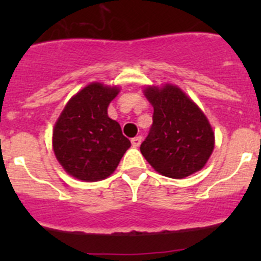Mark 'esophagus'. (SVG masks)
<instances>
[{"instance_id":"obj_1","label":"esophagus","mask_w":261,"mask_h":261,"mask_svg":"<svg viewBox=\"0 0 261 261\" xmlns=\"http://www.w3.org/2000/svg\"><path fill=\"white\" fill-rule=\"evenodd\" d=\"M141 141H143V138H141V136H136V138L131 139V144H133L134 147H139V146H140Z\"/></svg>"}]
</instances>
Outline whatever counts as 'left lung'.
I'll return each instance as SVG.
<instances>
[{"mask_svg": "<svg viewBox=\"0 0 261 261\" xmlns=\"http://www.w3.org/2000/svg\"><path fill=\"white\" fill-rule=\"evenodd\" d=\"M144 93L154 107L149 135L140 146L147 163L174 179L201 170L215 147V134L201 109L173 84L147 87Z\"/></svg>", "mask_w": 261, "mask_h": 261, "instance_id": "1", "label": "left lung"}]
</instances>
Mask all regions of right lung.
I'll return each mask as SVG.
<instances>
[{
  "mask_svg": "<svg viewBox=\"0 0 261 261\" xmlns=\"http://www.w3.org/2000/svg\"><path fill=\"white\" fill-rule=\"evenodd\" d=\"M118 87L91 83L73 96L53 130V149L65 172L84 181L110 177L131 146L107 115Z\"/></svg>",
  "mask_w": 261,
  "mask_h": 261,
  "instance_id": "1",
  "label": "right lung"
}]
</instances>
